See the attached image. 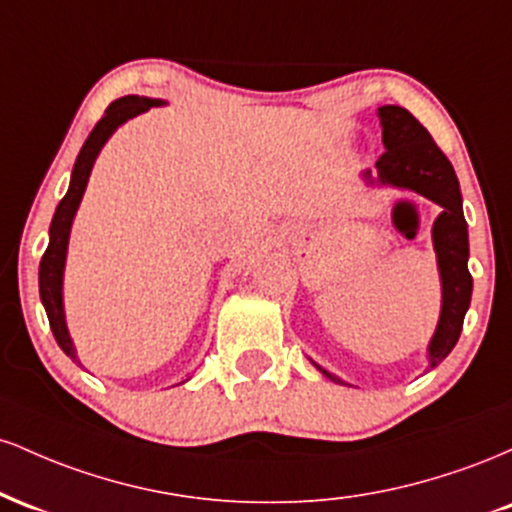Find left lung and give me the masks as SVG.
I'll use <instances>...</instances> for the list:
<instances>
[{"mask_svg":"<svg viewBox=\"0 0 512 512\" xmlns=\"http://www.w3.org/2000/svg\"><path fill=\"white\" fill-rule=\"evenodd\" d=\"M378 113L387 149L375 161L380 182L407 187L443 207V214L433 223V245L438 252L440 281H443V310H440L438 330L428 346L431 368H436L460 339L464 313L472 301V274L467 269L469 240L467 221L462 214L460 182L448 156L440 151L428 129L407 108L383 105ZM322 373L342 383L327 370Z\"/></svg>","mask_w":512,"mask_h":512,"instance_id":"8db88e82","label":"left lung"}]
</instances>
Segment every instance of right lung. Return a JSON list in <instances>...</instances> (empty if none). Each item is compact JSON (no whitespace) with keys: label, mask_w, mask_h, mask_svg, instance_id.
Segmentation results:
<instances>
[{"label":"right lung","mask_w":512,"mask_h":512,"mask_svg":"<svg viewBox=\"0 0 512 512\" xmlns=\"http://www.w3.org/2000/svg\"><path fill=\"white\" fill-rule=\"evenodd\" d=\"M161 101H154V98H139V96H125L117 98L108 105L105 115L96 122V127L91 129L88 139L81 146L79 156H76L74 170H72V182H69L67 195L62 197V202L57 204L55 216H52L50 223V243L48 250H45L43 260H40V301L45 305V313H48L50 330L55 334L57 344L69 358H74V344L69 339L67 322H64V310H62V272H64V257H67V243H69V228H72V219L76 214V207H79L81 197H84L88 175H91L93 161H96L101 146L108 142L110 134L115 132L122 122L129 120V117L144 113V110L154 108Z\"/></svg>","instance_id":"1"}]
</instances>
